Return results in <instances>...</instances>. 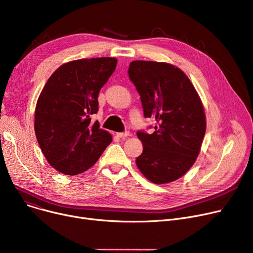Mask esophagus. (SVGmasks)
Returning a JSON list of instances; mask_svg holds the SVG:
<instances>
[{
  "label": "esophagus",
  "mask_w": 253,
  "mask_h": 253,
  "mask_svg": "<svg viewBox=\"0 0 253 253\" xmlns=\"http://www.w3.org/2000/svg\"><path fill=\"white\" fill-rule=\"evenodd\" d=\"M130 135V132L129 131H125V132H119V133H117V136L118 137H121V138H125L127 136Z\"/></svg>",
  "instance_id": "esophagus-1"
}]
</instances>
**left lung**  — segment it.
<instances>
[{
	"instance_id": "obj_1",
	"label": "left lung",
	"mask_w": 253,
	"mask_h": 253,
	"mask_svg": "<svg viewBox=\"0 0 253 253\" xmlns=\"http://www.w3.org/2000/svg\"><path fill=\"white\" fill-rule=\"evenodd\" d=\"M128 74L144 117L157 122L154 133H136L143 145L136 165L154 183L174 181L187 173L201 150L206 117L200 96L187 75L166 62L132 61Z\"/></svg>"
}]
</instances>
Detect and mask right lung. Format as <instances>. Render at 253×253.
<instances>
[{
    "instance_id": "obj_1",
    "label": "right lung",
    "mask_w": 253,
    "mask_h": 253,
    "mask_svg": "<svg viewBox=\"0 0 253 253\" xmlns=\"http://www.w3.org/2000/svg\"><path fill=\"white\" fill-rule=\"evenodd\" d=\"M115 57L66 62L51 75L35 112V132L46 160L66 175L94 165L112 135L91 123L98 112V93L116 70Z\"/></svg>"
}]
</instances>
